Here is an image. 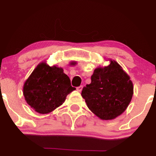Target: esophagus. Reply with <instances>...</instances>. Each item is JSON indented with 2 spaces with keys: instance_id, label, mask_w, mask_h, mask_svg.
Returning a JSON list of instances; mask_svg holds the SVG:
<instances>
[{
  "instance_id": "esophagus-1",
  "label": "esophagus",
  "mask_w": 156,
  "mask_h": 156,
  "mask_svg": "<svg viewBox=\"0 0 156 156\" xmlns=\"http://www.w3.org/2000/svg\"><path fill=\"white\" fill-rule=\"evenodd\" d=\"M82 89H83V86H80V87H77V91H78V92H80L82 91Z\"/></svg>"
}]
</instances>
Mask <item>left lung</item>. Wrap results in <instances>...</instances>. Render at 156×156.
Masks as SVG:
<instances>
[{"mask_svg":"<svg viewBox=\"0 0 156 156\" xmlns=\"http://www.w3.org/2000/svg\"><path fill=\"white\" fill-rule=\"evenodd\" d=\"M108 60V66L94 69L92 82L81 92L89 110L102 120H112L121 115L133 94L130 77L116 61Z\"/></svg>","mask_w":156,"mask_h":156,"instance_id":"left-lung-1","label":"left lung"}]
</instances>
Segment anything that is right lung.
<instances>
[{
	"label": "right lung",
	"mask_w": 156,
	"mask_h": 156,
	"mask_svg": "<svg viewBox=\"0 0 156 156\" xmlns=\"http://www.w3.org/2000/svg\"><path fill=\"white\" fill-rule=\"evenodd\" d=\"M76 64L72 61L69 64ZM75 89L62 67L49 66L44 61L36 67L25 81L23 92L31 108L39 114H46L63 104L67 94Z\"/></svg>",
	"instance_id": "obj_1"
}]
</instances>
